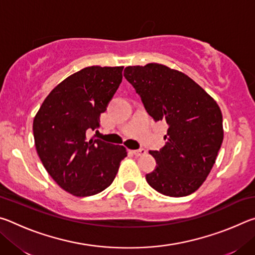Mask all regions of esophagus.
I'll return each mask as SVG.
<instances>
[{
  "label": "esophagus",
  "mask_w": 255,
  "mask_h": 255,
  "mask_svg": "<svg viewBox=\"0 0 255 255\" xmlns=\"http://www.w3.org/2000/svg\"><path fill=\"white\" fill-rule=\"evenodd\" d=\"M131 153L135 155V156H143V155L146 154V150L143 148H139V149H135V150H131Z\"/></svg>",
  "instance_id": "obj_1"
}]
</instances>
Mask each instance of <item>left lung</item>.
<instances>
[{
    "instance_id": "1",
    "label": "left lung",
    "mask_w": 255,
    "mask_h": 255,
    "mask_svg": "<svg viewBox=\"0 0 255 255\" xmlns=\"http://www.w3.org/2000/svg\"><path fill=\"white\" fill-rule=\"evenodd\" d=\"M124 76L150 117L169 126L165 146L149 152L156 166L146 181L164 196L191 195L210 173L223 143L218 105L188 75L162 64L128 66Z\"/></svg>"
}]
</instances>
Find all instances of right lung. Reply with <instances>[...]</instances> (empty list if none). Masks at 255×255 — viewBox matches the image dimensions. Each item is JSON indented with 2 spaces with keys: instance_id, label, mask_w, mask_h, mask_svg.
I'll use <instances>...</instances> for the list:
<instances>
[{
  "instance_id": "add662e5",
  "label": "right lung",
  "mask_w": 255,
  "mask_h": 255,
  "mask_svg": "<svg viewBox=\"0 0 255 255\" xmlns=\"http://www.w3.org/2000/svg\"><path fill=\"white\" fill-rule=\"evenodd\" d=\"M123 66H90L56 86L33 119L37 153L60 188L76 197L97 195L117 174L126 148L88 139L123 81Z\"/></svg>"
}]
</instances>
